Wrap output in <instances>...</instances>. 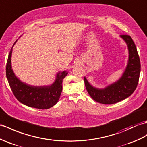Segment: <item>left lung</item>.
Returning a JSON list of instances; mask_svg holds the SVG:
<instances>
[{
	"label": "left lung",
	"mask_w": 147,
	"mask_h": 147,
	"mask_svg": "<svg viewBox=\"0 0 147 147\" xmlns=\"http://www.w3.org/2000/svg\"><path fill=\"white\" fill-rule=\"evenodd\" d=\"M120 37L127 45L128 59L120 79L104 88H97L92 86L84 77L88 93L98 103L107 105L118 103L131 95L137 86L141 67L137 49L130 36L121 35Z\"/></svg>",
	"instance_id": "1"
}]
</instances>
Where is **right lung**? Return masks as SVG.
I'll return each instance as SVG.
<instances>
[{
	"label": "right lung",
	"instance_id": "obj_1",
	"mask_svg": "<svg viewBox=\"0 0 147 147\" xmlns=\"http://www.w3.org/2000/svg\"><path fill=\"white\" fill-rule=\"evenodd\" d=\"M12 47L9 53L6 65V76L17 100L21 103L32 108L44 110L53 107L59 101L63 90V80L67 76V71L57 73L55 81L51 85L32 86L24 83L16 76L12 69Z\"/></svg>",
	"mask_w": 147,
	"mask_h": 147
}]
</instances>
